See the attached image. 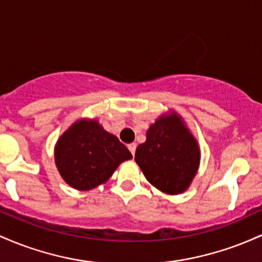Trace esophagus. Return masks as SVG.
I'll list each match as a JSON object with an SVG mask.
<instances>
[{"instance_id": "esophagus-1", "label": "esophagus", "mask_w": 262, "mask_h": 262, "mask_svg": "<svg viewBox=\"0 0 262 262\" xmlns=\"http://www.w3.org/2000/svg\"><path fill=\"white\" fill-rule=\"evenodd\" d=\"M136 143H130V145H128L127 147H128V149H130V152L132 154V156H135V152H136Z\"/></svg>"}]
</instances>
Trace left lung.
I'll use <instances>...</instances> for the list:
<instances>
[{
	"label": "left lung",
	"instance_id": "obj_1",
	"mask_svg": "<svg viewBox=\"0 0 262 262\" xmlns=\"http://www.w3.org/2000/svg\"><path fill=\"white\" fill-rule=\"evenodd\" d=\"M135 161L152 186L167 194H179L196 174L201 151L181 116L172 111L149 126Z\"/></svg>",
	"mask_w": 262,
	"mask_h": 262
}]
</instances>
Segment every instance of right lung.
I'll list each match as a JSON object with an SVG mask.
<instances>
[{"label": "right lung", "instance_id": "right-lung-1", "mask_svg": "<svg viewBox=\"0 0 262 262\" xmlns=\"http://www.w3.org/2000/svg\"><path fill=\"white\" fill-rule=\"evenodd\" d=\"M61 178L78 190L105 183L123 161L131 160L127 147L102 128L98 120H78L58 140L54 148Z\"/></svg>", "mask_w": 262, "mask_h": 262}]
</instances>
